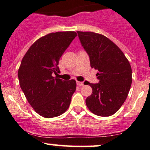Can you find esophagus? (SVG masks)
Instances as JSON below:
<instances>
[{"mask_svg": "<svg viewBox=\"0 0 150 150\" xmlns=\"http://www.w3.org/2000/svg\"><path fill=\"white\" fill-rule=\"evenodd\" d=\"M76 84H77V86H82L83 85V83L80 82V81H77Z\"/></svg>", "mask_w": 150, "mask_h": 150, "instance_id": "obj_1", "label": "esophagus"}]
</instances>
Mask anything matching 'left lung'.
<instances>
[{
    "label": "left lung",
    "mask_w": 150,
    "mask_h": 150,
    "mask_svg": "<svg viewBox=\"0 0 150 150\" xmlns=\"http://www.w3.org/2000/svg\"><path fill=\"white\" fill-rule=\"evenodd\" d=\"M91 67L98 70V83H90L93 93L86 100L88 108L100 117L113 115L122 106L132 83L130 63L116 44L103 35L77 31Z\"/></svg>",
    "instance_id": "obj_1"
}]
</instances>
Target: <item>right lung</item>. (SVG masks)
Instances as JSON below:
<instances>
[{
    "mask_svg": "<svg viewBox=\"0 0 150 150\" xmlns=\"http://www.w3.org/2000/svg\"><path fill=\"white\" fill-rule=\"evenodd\" d=\"M76 36L74 31L49 33L37 40L23 57L18 70L19 85L31 106L42 117H57L69 107L76 81H67L52 75L59 72V59Z\"/></svg>",
    "mask_w": 150,
    "mask_h": 150,
    "instance_id": "right-lung-1",
    "label": "right lung"
}]
</instances>
